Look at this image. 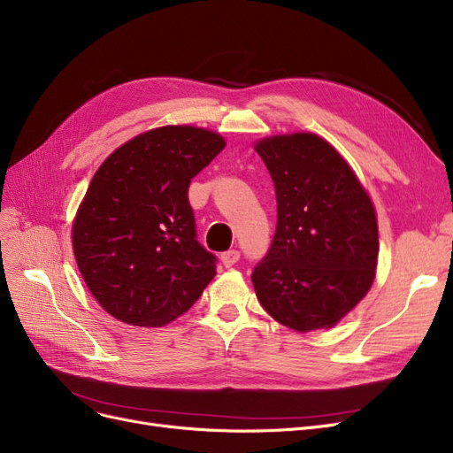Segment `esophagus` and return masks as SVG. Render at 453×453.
Segmentation results:
<instances>
[{"label": "esophagus", "instance_id": "1", "mask_svg": "<svg viewBox=\"0 0 453 453\" xmlns=\"http://www.w3.org/2000/svg\"><path fill=\"white\" fill-rule=\"evenodd\" d=\"M222 263H224V266H233V265H237L239 263V259H241V251L239 250H229V251H224L222 253Z\"/></svg>", "mask_w": 453, "mask_h": 453}]
</instances>
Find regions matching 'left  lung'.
<instances>
[{
	"mask_svg": "<svg viewBox=\"0 0 453 453\" xmlns=\"http://www.w3.org/2000/svg\"><path fill=\"white\" fill-rule=\"evenodd\" d=\"M255 150L278 202L272 244L251 272L257 300L290 329L335 326L376 275V211L356 173L320 136H272Z\"/></svg>",
	"mask_w": 453,
	"mask_h": 453,
	"instance_id": "1",
	"label": "left lung"
}]
</instances>
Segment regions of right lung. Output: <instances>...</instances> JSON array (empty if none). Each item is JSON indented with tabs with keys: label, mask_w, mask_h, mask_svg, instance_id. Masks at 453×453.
Listing matches in <instances>:
<instances>
[{
	"label": "right lung",
	"mask_w": 453,
	"mask_h": 453,
	"mask_svg": "<svg viewBox=\"0 0 453 453\" xmlns=\"http://www.w3.org/2000/svg\"><path fill=\"white\" fill-rule=\"evenodd\" d=\"M226 142L190 126L157 127L111 153L77 211V266L114 319L159 327L181 317L216 275L196 234L188 187Z\"/></svg>",
	"instance_id": "right-lung-1"
}]
</instances>
